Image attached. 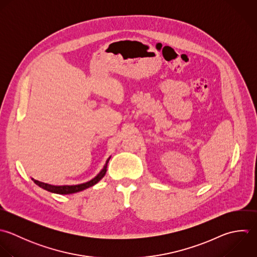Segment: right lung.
I'll use <instances>...</instances> for the list:
<instances>
[{
    "label": "right lung",
    "mask_w": 257,
    "mask_h": 257,
    "mask_svg": "<svg viewBox=\"0 0 257 257\" xmlns=\"http://www.w3.org/2000/svg\"><path fill=\"white\" fill-rule=\"evenodd\" d=\"M110 160V157L107 159L106 161V164L104 165V168L101 170V172L95 177L93 178L92 180L86 182V183H82V184H78V185H64V186H54V185H51V184H47V183H43V182H40L38 180H34V182L40 186L41 188L47 190V191H50L52 193H57V194H71V193H76V192H79V191H82L84 189H87L93 185H95L96 183H98L106 174V171H107V166H108V162Z\"/></svg>",
    "instance_id": "add662e5"
}]
</instances>
